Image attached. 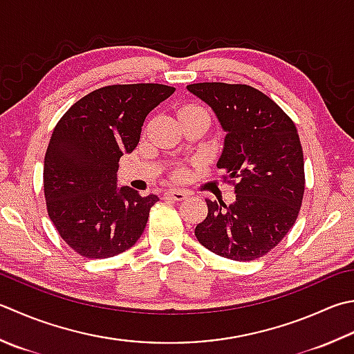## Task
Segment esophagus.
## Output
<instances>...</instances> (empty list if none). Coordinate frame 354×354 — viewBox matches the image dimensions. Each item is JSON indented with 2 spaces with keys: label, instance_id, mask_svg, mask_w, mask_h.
Here are the masks:
<instances>
[{
  "label": "esophagus",
  "instance_id": "obj_1",
  "mask_svg": "<svg viewBox=\"0 0 354 354\" xmlns=\"http://www.w3.org/2000/svg\"><path fill=\"white\" fill-rule=\"evenodd\" d=\"M165 198H169L171 201H183L187 198V193L183 190H176V189H170L164 193Z\"/></svg>",
  "mask_w": 354,
  "mask_h": 354
}]
</instances>
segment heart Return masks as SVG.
I'll use <instances>...</instances> for the list:
<instances>
[{
	"label": "heart",
	"instance_id": "heart-1",
	"mask_svg": "<svg viewBox=\"0 0 354 354\" xmlns=\"http://www.w3.org/2000/svg\"><path fill=\"white\" fill-rule=\"evenodd\" d=\"M198 112H205V110L203 107L195 106V104H187V106H184L181 110H179V116H181V115H190V113H198ZM175 175H176V178H184L185 170L184 169H179V170H176Z\"/></svg>",
	"mask_w": 354,
	"mask_h": 354
}]
</instances>
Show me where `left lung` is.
I'll return each mask as SVG.
<instances>
[{
    "label": "left lung",
    "instance_id": "8db88e82",
    "mask_svg": "<svg viewBox=\"0 0 354 354\" xmlns=\"http://www.w3.org/2000/svg\"><path fill=\"white\" fill-rule=\"evenodd\" d=\"M209 104L227 131L218 161L236 201H207L209 214L195 228L210 252L233 261L266 256L299 214L306 173L295 122L272 98L247 84L196 82L187 86Z\"/></svg>",
    "mask_w": 354,
    "mask_h": 354
}]
</instances>
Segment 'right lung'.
<instances>
[{"instance_id": "right-lung-1", "label": "right lung", "mask_w": 354, "mask_h": 354, "mask_svg": "<svg viewBox=\"0 0 354 354\" xmlns=\"http://www.w3.org/2000/svg\"><path fill=\"white\" fill-rule=\"evenodd\" d=\"M175 87L113 84L76 101L53 129L44 156L48 218L73 250L90 259L129 250L159 198L116 187L118 162L141 138L145 116Z\"/></svg>"}]
</instances>
